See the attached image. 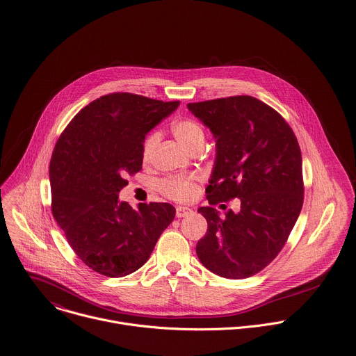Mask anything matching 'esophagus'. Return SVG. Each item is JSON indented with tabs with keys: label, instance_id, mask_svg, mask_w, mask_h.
I'll return each mask as SVG.
<instances>
[{
	"label": "esophagus",
	"instance_id": "esophagus-1",
	"mask_svg": "<svg viewBox=\"0 0 356 356\" xmlns=\"http://www.w3.org/2000/svg\"><path fill=\"white\" fill-rule=\"evenodd\" d=\"M191 212H193V209H190V208H187V207H181V205L176 207V216H177V218H184V216L190 215Z\"/></svg>",
	"mask_w": 356,
	"mask_h": 356
}]
</instances>
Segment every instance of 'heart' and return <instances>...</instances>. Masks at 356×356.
<instances>
[{
    "instance_id": "obj_1",
    "label": "heart",
    "mask_w": 356,
    "mask_h": 356,
    "mask_svg": "<svg viewBox=\"0 0 356 356\" xmlns=\"http://www.w3.org/2000/svg\"><path fill=\"white\" fill-rule=\"evenodd\" d=\"M172 133L176 137V140L190 151L204 144L205 131L202 126L197 120H194V118H180V120H176L172 124ZM158 141V131H151L144 138L141 145V161L144 163L151 162ZM197 181L198 177L195 175H176L163 179L159 183V190L169 200L177 202H188L198 194Z\"/></svg>"
}]
</instances>
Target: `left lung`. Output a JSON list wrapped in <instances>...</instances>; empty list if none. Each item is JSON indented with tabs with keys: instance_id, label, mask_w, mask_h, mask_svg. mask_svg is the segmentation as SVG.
<instances>
[{
	"instance_id": "1",
	"label": "left lung",
	"mask_w": 356,
	"mask_h": 356,
	"mask_svg": "<svg viewBox=\"0 0 356 356\" xmlns=\"http://www.w3.org/2000/svg\"><path fill=\"white\" fill-rule=\"evenodd\" d=\"M187 107L216 141L215 166L205 190L209 207L198 208L208 230L197 243V256L219 277L249 278L278 256L300 213V147L285 118L253 96ZM233 197L240 209L219 217L213 207Z\"/></svg>"
}]
</instances>
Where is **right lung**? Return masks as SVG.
<instances>
[{"label": "right lung", "instance_id": "add662e5", "mask_svg": "<svg viewBox=\"0 0 356 356\" xmlns=\"http://www.w3.org/2000/svg\"><path fill=\"white\" fill-rule=\"evenodd\" d=\"M180 102L115 92L85 106L61 133L50 161L51 212L74 253L93 271L126 277L149 259L175 219L168 202L118 201L143 168L145 136Z\"/></svg>", "mask_w": 356, "mask_h": 356}]
</instances>
